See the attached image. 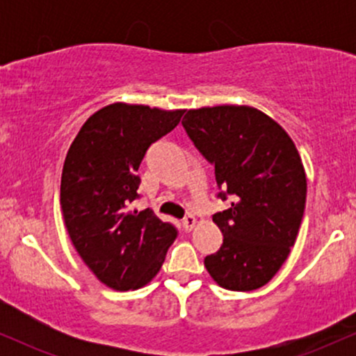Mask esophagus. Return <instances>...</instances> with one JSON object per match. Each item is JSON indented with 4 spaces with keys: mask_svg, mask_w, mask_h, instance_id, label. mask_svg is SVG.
I'll return each mask as SVG.
<instances>
[{
    "mask_svg": "<svg viewBox=\"0 0 356 356\" xmlns=\"http://www.w3.org/2000/svg\"><path fill=\"white\" fill-rule=\"evenodd\" d=\"M195 222H197V218H195V216H192V214H187L186 218L182 219V224H184V227H186V231L194 229Z\"/></svg>",
    "mask_w": 356,
    "mask_h": 356,
    "instance_id": "34e87169",
    "label": "esophagus"
}]
</instances>
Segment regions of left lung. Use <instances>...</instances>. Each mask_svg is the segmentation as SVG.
Returning a JSON list of instances; mask_svg holds the SVG:
<instances>
[{
    "mask_svg": "<svg viewBox=\"0 0 356 356\" xmlns=\"http://www.w3.org/2000/svg\"><path fill=\"white\" fill-rule=\"evenodd\" d=\"M182 125L214 165L219 197H232L212 216L224 241L204 266L231 291L261 288L283 266L303 219L306 174L295 142L248 105L187 110Z\"/></svg>",
    "mask_w": 356,
    "mask_h": 356,
    "instance_id": "8db88e82",
    "label": "left lung"
}]
</instances>
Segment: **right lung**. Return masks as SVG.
Masks as SVG:
<instances>
[{
	"mask_svg": "<svg viewBox=\"0 0 356 356\" xmlns=\"http://www.w3.org/2000/svg\"><path fill=\"white\" fill-rule=\"evenodd\" d=\"M184 110L110 104L81 125L61 172L65 226L83 263L115 291L138 289L161 271L177 229L152 209H134L138 165Z\"/></svg>",
	"mask_w": 356,
	"mask_h": 356,
	"instance_id": "obj_1",
	"label": "right lung"
}]
</instances>
